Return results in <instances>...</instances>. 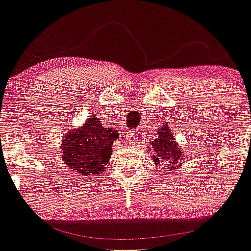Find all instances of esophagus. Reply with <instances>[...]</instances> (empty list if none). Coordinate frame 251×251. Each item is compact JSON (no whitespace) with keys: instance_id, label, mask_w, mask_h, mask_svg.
<instances>
[{"instance_id":"34e87169","label":"esophagus","mask_w":251,"mask_h":251,"mask_svg":"<svg viewBox=\"0 0 251 251\" xmlns=\"http://www.w3.org/2000/svg\"><path fill=\"white\" fill-rule=\"evenodd\" d=\"M128 137H129V142H130L133 146H135V145H137V136L135 133H129L128 134Z\"/></svg>"}]
</instances>
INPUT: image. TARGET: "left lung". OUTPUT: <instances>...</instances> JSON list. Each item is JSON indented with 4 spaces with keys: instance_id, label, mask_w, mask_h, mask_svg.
<instances>
[{
    "instance_id": "left-lung-1",
    "label": "left lung",
    "mask_w": 251,
    "mask_h": 251,
    "mask_svg": "<svg viewBox=\"0 0 251 251\" xmlns=\"http://www.w3.org/2000/svg\"><path fill=\"white\" fill-rule=\"evenodd\" d=\"M158 136L151 141V147L153 151V161L155 165L165 166L168 171L178 169L182 166L184 160V152L179 144H177L174 133L170 129L169 123H164L158 128Z\"/></svg>"
}]
</instances>
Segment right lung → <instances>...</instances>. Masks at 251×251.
<instances>
[{
  "instance_id": "1",
  "label": "right lung",
  "mask_w": 251,
  "mask_h": 251,
  "mask_svg": "<svg viewBox=\"0 0 251 251\" xmlns=\"http://www.w3.org/2000/svg\"><path fill=\"white\" fill-rule=\"evenodd\" d=\"M118 136L117 130L104 126L96 115H91L81 126L68 130L62 137L63 163L77 175H98L109 163Z\"/></svg>"
}]
</instances>
